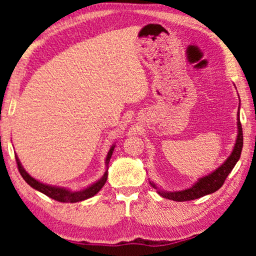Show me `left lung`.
I'll list each match as a JSON object with an SVG mask.
<instances>
[{
    "instance_id": "1",
    "label": "left lung",
    "mask_w": 256,
    "mask_h": 256,
    "mask_svg": "<svg viewBox=\"0 0 256 256\" xmlns=\"http://www.w3.org/2000/svg\"><path fill=\"white\" fill-rule=\"evenodd\" d=\"M240 108V104H239ZM239 112H238V136L234 143L232 154L228 156L225 162H224L219 168H216L214 171H212L211 174H206V176L199 178L196 183L192 185L191 188H185L182 191H164L162 188H160L155 183L150 182L152 186L156 188L157 194L162 196L163 198L170 199V200L174 202H188V200H194V199L204 197L206 194H211L216 190H219L222 186L224 182L228 176L230 171L233 170V168L236 166V164L240 158L241 150H242L244 146V136H242V128H241L240 124V118H239Z\"/></svg>"
}]
</instances>
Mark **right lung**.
<instances>
[{
  "label": "right lung",
  "instance_id": "1",
  "mask_svg": "<svg viewBox=\"0 0 256 256\" xmlns=\"http://www.w3.org/2000/svg\"><path fill=\"white\" fill-rule=\"evenodd\" d=\"M114 148H115V144L110 146V152H108L107 156H106V162H104L106 163V171H104V176L101 177L99 180H96V183H93L92 185H90V186L82 188V190H80V191H71L66 188L48 185V184L42 183V182L34 180V178L31 177L30 174L26 172V169L22 166L18 157H17L16 155H15V157H16V162H17V166H18L20 174H22L23 180H26L31 188H34V190L42 192V194H44L45 196H48V197L54 199V200H57V202H78L86 200V199H88V198H92L93 196H96L98 192L102 188V186L107 180V177H108V164H110V157H112V155H113Z\"/></svg>",
  "mask_w": 256,
  "mask_h": 256
}]
</instances>
